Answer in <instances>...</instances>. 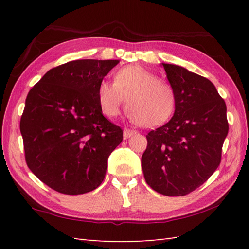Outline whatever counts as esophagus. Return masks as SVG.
<instances>
[{"instance_id": "1", "label": "esophagus", "mask_w": 249, "mask_h": 249, "mask_svg": "<svg viewBox=\"0 0 249 249\" xmlns=\"http://www.w3.org/2000/svg\"><path fill=\"white\" fill-rule=\"evenodd\" d=\"M135 134H136V131H135V130H133V129H127V128H125V129H124V131H123L124 139H127V138H129V137H131V136L135 135Z\"/></svg>"}]
</instances>
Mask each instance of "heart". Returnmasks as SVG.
<instances>
[{
  "instance_id": "heart-1",
  "label": "heart",
  "mask_w": 249,
  "mask_h": 249,
  "mask_svg": "<svg viewBox=\"0 0 249 249\" xmlns=\"http://www.w3.org/2000/svg\"><path fill=\"white\" fill-rule=\"evenodd\" d=\"M97 98L108 118L120 114L122 105L128 108L129 119L143 127H156L171 118L177 95L169 82L140 65H127L116 71L113 82L100 81Z\"/></svg>"
}]
</instances>
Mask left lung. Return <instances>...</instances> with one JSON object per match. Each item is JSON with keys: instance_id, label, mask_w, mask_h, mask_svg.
Masks as SVG:
<instances>
[{"instance_id": "1", "label": "left lung", "mask_w": 249, "mask_h": 249, "mask_svg": "<svg viewBox=\"0 0 249 249\" xmlns=\"http://www.w3.org/2000/svg\"><path fill=\"white\" fill-rule=\"evenodd\" d=\"M177 95L172 119L146 135L141 166L147 185L169 197L200 187L218 168L228 135L227 107L209 79L163 64Z\"/></svg>"}]
</instances>
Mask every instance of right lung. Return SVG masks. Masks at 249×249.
Segmentation results:
<instances>
[{
	"instance_id": "add662e5",
	"label": "right lung",
	"mask_w": 249,
	"mask_h": 249,
	"mask_svg": "<svg viewBox=\"0 0 249 249\" xmlns=\"http://www.w3.org/2000/svg\"><path fill=\"white\" fill-rule=\"evenodd\" d=\"M118 60H77L52 68L30 89L20 120L26 165L65 195L92 192L123 130L103 115L100 81Z\"/></svg>"
}]
</instances>
